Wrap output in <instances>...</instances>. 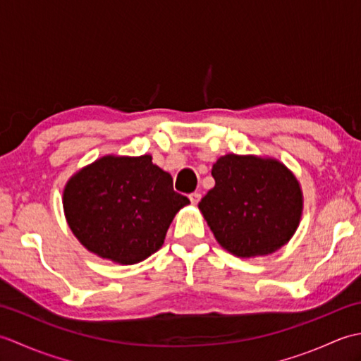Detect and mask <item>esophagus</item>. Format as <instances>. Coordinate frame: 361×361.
I'll list each match as a JSON object with an SVG mask.
<instances>
[{"instance_id":"esophagus-1","label":"esophagus","mask_w":361,"mask_h":361,"mask_svg":"<svg viewBox=\"0 0 361 361\" xmlns=\"http://www.w3.org/2000/svg\"><path fill=\"white\" fill-rule=\"evenodd\" d=\"M200 198H202V194H200V192L189 194V200H190V203H192V204H197L198 202H200Z\"/></svg>"}]
</instances>
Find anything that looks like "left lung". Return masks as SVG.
<instances>
[{"label": "left lung", "instance_id": "8db88e82", "mask_svg": "<svg viewBox=\"0 0 361 361\" xmlns=\"http://www.w3.org/2000/svg\"><path fill=\"white\" fill-rule=\"evenodd\" d=\"M214 186L198 203L217 242L237 257L271 255L293 237L302 190L281 161L255 155L220 157Z\"/></svg>", "mask_w": 361, "mask_h": 361}]
</instances>
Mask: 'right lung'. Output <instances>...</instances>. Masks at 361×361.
Masks as SVG:
<instances>
[{
  "label": "right lung",
  "mask_w": 361,
  "mask_h": 361,
  "mask_svg": "<svg viewBox=\"0 0 361 361\" xmlns=\"http://www.w3.org/2000/svg\"><path fill=\"white\" fill-rule=\"evenodd\" d=\"M189 203L150 155L102 157L63 189L73 234L88 251L121 265L141 262L163 247L175 214Z\"/></svg>",
  "instance_id": "obj_1"
}]
</instances>
